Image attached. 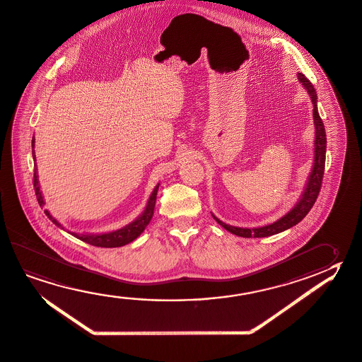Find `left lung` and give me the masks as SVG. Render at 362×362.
I'll use <instances>...</instances> for the list:
<instances>
[{
	"mask_svg": "<svg viewBox=\"0 0 362 362\" xmlns=\"http://www.w3.org/2000/svg\"><path fill=\"white\" fill-rule=\"evenodd\" d=\"M298 78L304 87L307 88L308 93L312 98L313 106V119H314V125H315V146H314V165H313L312 173L308 180L307 187L304 190V194L301 195L300 202L295 205L291 211L282 216L281 219L264 226L261 228H237L232 227L229 224H226L219 221L216 216H214L215 221L221 224V227L226 228L228 232L235 234L238 237L243 238H262V237H270L274 234L281 233L288 228L294 227L299 221H303L308 213L310 211L313 205L315 204V200L319 195V191L322 187V181H323V175H325V144H327V138H325V124L319 117L318 109H317V92L314 90L312 82L308 80L307 77L303 74H298Z\"/></svg>",
	"mask_w": 362,
	"mask_h": 362,
	"instance_id": "obj_1",
	"label": "left lung"
}]
</instances>
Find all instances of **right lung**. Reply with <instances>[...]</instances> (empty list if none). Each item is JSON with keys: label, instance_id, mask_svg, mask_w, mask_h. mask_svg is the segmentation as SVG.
I'll return each mask as SVG.
<instances>
[{"label": "right lung", "instance_id": "add662e5", "mask_svg": "<svg viewBox=\"0 0 362 362\" xmlns=\"http://www.w3.org/2000/svg\"><path fill=\"white\" fill-rule=\"evenodd\" d=\"M31 147L34 148V136L31 141ZM33 158H35L34 156V149H33ZM34 190H35V195H37V204L40 206H43L44 200L42 197V192L39 189V184H37V165H34ZM160 185V184H158ZM158 185L156 186L152 195L148 200L147 206L146 210L143 211V214L136 219V221L130 223L127 227L122 228L115 232L106 234H77L69 233L74 235L76 238L81 239L83 242H86L88 245H96V247H105V248H112V247H122V245H128L130 242H133L136 237L141 235V232L146 229L149 221L153 216L154 205H156V199H157V191H158ZM45 215L49 218L50 221L54 223L55 226L61 227V224L55 221L54 218L49 214L48 210H44Z\"/></svg>", "mask_w": 362, "mask_h": 362}]
</instances>
